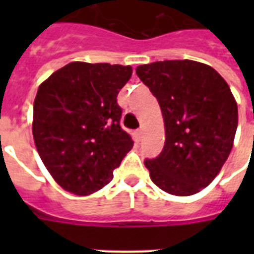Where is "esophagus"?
<instances>
[{"label": "esophagus", "mask_w": 254, "mask_h": 254, "mask_svg": "<svg viewBox=\"0 0 254 254\" xmlns=\"http://www.w3.org/2000/svg\"><path fill=\"white\" fill-rule=\"evenodd\" d=\"M142 134H143V127H139L138 130H137V137H138V139L142 138Z\"/></svg>", "instance_id": "1"}]
</instances>
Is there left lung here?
<instances>
[{
  "label": "left lung",
  "mask_w": 254,
  "mask_h": 254,
  "mask_svg": "<svg viewBox=\"0 0 254 254\" xmlns=\"http://www.w3.org/2000/svg\"><path fill=\"white\" fill-rule=\"evenodd\" d=\"M135 73L165 120V146L145 159L151 181L177 196L199 192L232 150L239 113L229 85L212 67L187 59L138 65Z\"/></svg>",
  "instance_id": "1"
}]
</instances>
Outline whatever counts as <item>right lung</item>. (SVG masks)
<instances>
[{
	"label": "right lung",
	"mask_w": 254,
	"mask_h": 254,
	"mask_svg": "<svg viewBox=\"0 0 254 254\" xmlns=\"http://www.w3.org/2000/svg\"><path fill=\"white\" fill-rule=\"evenodd\" d=\"M131 71L130 65L72 62L38 88L34 142L51 177L69 192L103 189L133 147L117 104Z\"/></svg>",
	"instance_id": "obj_1"
}]
</instances>
